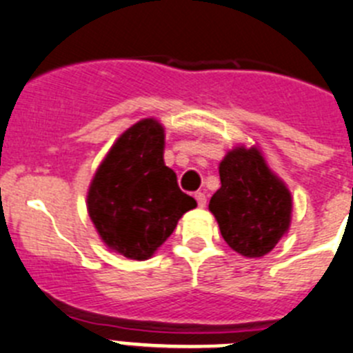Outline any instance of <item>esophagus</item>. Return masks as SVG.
<instances>
[{
    "label": "esophagus",
    "mask_w": 353,
    "mask_h": 353,
    "mask_svg": "<svg viewBox=\"0 0 353 353\" xmlns=\"http://www.w3.org/2000/svg\"><path fill=\"white\" fill-rule=\"evenodd\" d=\"M196 201H197V206L199 208H204L206 206V194L204 192H196Z\"/></svg>",
    "instance_id": "34e87169"
}]
</instances>
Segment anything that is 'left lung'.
<instances>
[{"label": "left lung", "mask_w": 353, "mask_h": 353, "mask_svg": "<svg viewBox=\"0 0 353 353\" xmlns=\"http://www.w3.org/2000/svg\"><path fill=\"white\" fill-rule=\"evenodd\" d=\"M220 180L210 211L221 237L243 256H263L290 229V190L254 147L230 150L220 163Z\"/></svg>", "instance_id": "obj_1"}]
</instances>
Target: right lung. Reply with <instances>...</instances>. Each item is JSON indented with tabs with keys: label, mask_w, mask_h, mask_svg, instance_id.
<instances>
[{
	"label": "right lung",
	"mask_w": 353,
	"mask_h": 353,
	"mask_svg": "<svg viewBox=\"0 0 353 353\" xmlns=\"http://www.w3.org/2000/svg\"><path fill=\"white\" fill-rule=\"evenodd\" d=\"M164 130L156 119L117 139L90 185L88 213L103 243L130 260H147L197 206L164 164Z\"/></svg>",
	"instance_id": "add662e5"
}]
</instances>
